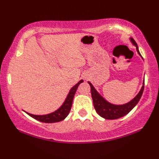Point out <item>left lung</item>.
Listing matches in <instances>:
<instances>
[{
    "label": "left lung",
    "mask_w": 159,
    "mask_h": 159,
    "mask_svg": "<svg viewBox=\"0 0 159 159\" xmlns=\"http://www.w3.org/2000/svg\"><path fill=\"white\" fill-rule=\"evenodd\" d=\"M130 40L132 43L136 47L138 53L141 55L140 52H139V48H138L136 42H135L134 41V39H133V38H130ZM88 83H89V84L90 85L91 87L92 98H93V104H94L95 111H96L97 113H98L100 116H101V117L105 118V119L109 120L117 119V118L123 117V116H126V115L129 113V112L135 107V105L139 103V100L141 99V95L143 94V91H144V82L140 92H139V94H138L133 100H131L129 102H128L127 104L123 105H115L110 104V102H108V101L105 100V99L99 94L98 92L96 91V89H95L94 87H93L90 82H88Z\"/></svg>",
    "instance_id": "left-lung-1"
}]
</instances>
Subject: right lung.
<instances>
[{
  "mask_svg": "<svg viewBox=\"0 0 159 159\" xmlns=\"http://www.w3.org/2000/svg\"><path fill=\"white\" fill-rule=\"evenodd\" d=\"M84 81L81 80L78 84H76L73 87L70 89V93L66 97V100L62 104L58 110H57L55 112H52V113L43 115V116H36V115H32L26 112L29 116H31L35 119L38 120V121L44 122V123H55V122H58L64 120L66 116L70 113V111L71 110L72 104V100H73L74 95L75 94V92L77 90L78 86L81 83H82Z\"/></svg>",
  "mask_w": 159,
  "mask_h": 159,
  "instance_id": "add662e5",
  "label": "right lung"
}]
</instances>
